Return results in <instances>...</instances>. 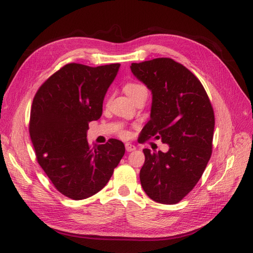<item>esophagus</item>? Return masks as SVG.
I'll return each instance as SVG.
<instances>
[{"instance_id": "esophagus-1", "label": "esophagus", "mask_w": 253, "mask_h": 253, "mask_svg": "<svg viewBox=\"0 0 253 253\" xmlns=\"http://www.w3.org/2000/svg\"><path fill=\"white\" fill-rule=\"evenodd\" d=\"M126 150L127 152H132V151H135V150H136V147H135L134 144H132V143L126 142Z\"/></svg>"}]
</instances>
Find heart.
I'll use <instances>...</instances> for the list:
<instances>
[{
	"instance_id": "heart-1",
	"label": "heart",
	"mask_w": 253,
	"mask_h": 253,
	"mask_svg": "<svg viewBox=\"0 0 253 253\" xmlns=\"http://www.w3.org/2000/svg\"><path fill=\"white\" fill-rule=\"evenodd\" d=\"M125 91L126 94L132 99L135 100L136 98L138 97H147L148 96V89L143 84L137 83V82H128L125 85ZM122 135H126L124 133Z\"/></svg>"
}]
</instances>
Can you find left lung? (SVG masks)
Segmentation results:
<instances>
[{
  "instance_id": "left-lung-1",
  "label": "left lung",
  "mask_w": 253,
  "mask_h": 253,
  "mask_svg": "<svg viewBox=\"0 0 253 253\" xmlns=\"http://www.w3.org/2000/svg\"><path fill=\"white\" fill-rule=\"evenodd\" d=\"M131 71L152 93L150 120L141 138L154 136L169 150L144 149L140 182L154 202H180L202 177L212 153L214 113L201 81L180 63L157 58L132 63Z\"/></svg>"
}]
</instances>
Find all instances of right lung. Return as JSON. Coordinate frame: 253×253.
Segmentation results:
<instances>
[{
    "label": "right lung",
    "mask_w": 253,
    "mask_h": 253,
    "mask_svg": "<svg viewBox=\"0 0 253 253\" xmlns=\"http://www.w3.org/2000/svg\"><path fill=\"white\" fill-rule=\"evenodd\" d=\"M119 67L66 64L34 98L29 134L38 163L59 192L72 200L103 189L125 155L120 140L91 147L86 139L88 124L101 117L104 96Z\"/></svg>",
    "instance_id": "right-lung-1"
}]
</instances>
